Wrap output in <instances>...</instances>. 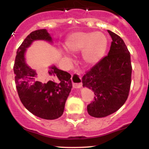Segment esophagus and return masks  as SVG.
I'll list each match as a JSON object with an SVG mask.
<instances>
[{"label": "esophagus", "mask_w": 149, "mask_h": 149, "mask_svg": "<svg viewBox=\"0 0 149 149\" xmlns=\"http://www.w3.org/2000/svg\"><path fill=\"white\" fill-rule=\"evenodd\" d=\"M71 81L74 88H80L82 85L81 76L78 73H73L71 76Z\"/></svg>", "instance_id": "esophagus-1"}]
</instances>
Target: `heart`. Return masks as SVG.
<instances>
[{
    "instance_id": "b5f03b06",
    "label": "heart",
    "mask_w": 149,
    "mask_h": 149,
    "mask_svg": "<svg viewBox=\"0 0 149 149\" xmlns=\"http://www.w3.org/2000/svg\"><path fill=\"white\" fill-rule=\"evenodd\" d=\"M66 47L72 52L83 51L82 55L85 62L88 65H94L105 54L108 39L101 32H75L67 38Z\"/></svg>"
}]
</instances>
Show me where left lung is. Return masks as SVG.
Returning <instances> with one entry per match:
<instances>
[{"label":"left lung","mask_w":149,"mask_h":149,"mask_svg":"<svg viewBox=\"0 0 149 149\" xmlns=\"http://www.w3.org/2000/svg\"><path fill=\"white\" fill-rule=\"evenodd\" d=\"M108 32L113 40L109 54L82 78L83 86L95 93L87 109L95 118L106 117L118 110L127 100L132 82L130 53L119 36Z\"/></svg>","instance_id":"left-lung-1"}]
</instances>
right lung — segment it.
<instances>
[{
	"instance_id": "add662e5",
	"label": "right lung",
	"mask_w": 149,
	"mask_h": 149,
	"mask_svg": "<svg viewBox=\"0 0 149 149\" xmlns=\"http://www.w3.org/2000/svg\"><path fill=\"white\" fill-rule=\"evenodd\" d=\"M36 40L52 41V38L46 29H39L31 32L22 42L13 66L16 88L22 104L31 113L40 118L57 119L63 114L72 88L71 76L54 66L41 76L26 64V49Z\"/></svg>"
}]
</instances>
